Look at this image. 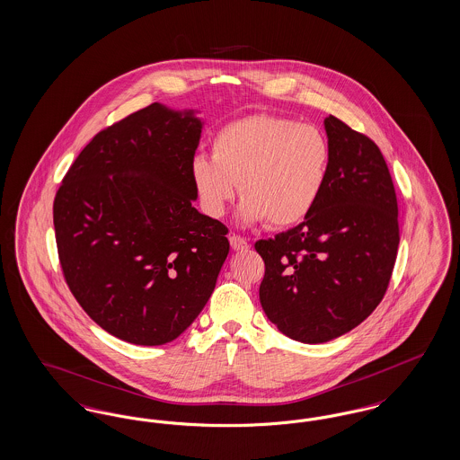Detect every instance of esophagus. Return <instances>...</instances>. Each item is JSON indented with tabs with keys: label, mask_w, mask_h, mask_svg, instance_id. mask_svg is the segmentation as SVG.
Here are the masks:
<instances>
[{
	"label": "esophagus",
	"mask_w": 460,
	"mask_h": 460,
	"mask_svg": "<svg viewBox=\"0 0 460 460\" xmlns=\"http://www.w3.org/2000/svg\"><path fill=\"white\" fill-rule=\"evenodd\" d=\"M229 243H231V248L233 250H236V252H243V250H248V241L244 240V238H241L238 234H233V236H229Z\"/></svg>",
	"instance_id": "34e87169"
}]
</instances>
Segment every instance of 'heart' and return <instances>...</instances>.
I'll list each match as a JSON object with an SVG mask.
<instances>
[{
    "label": "heart",
    "instance_id": "obj_1",
    "mask_svg": "<svg viewBox=\"0 0 460 460\" xmlns=\"http://www.w3.org/2000/svg\"><path fill=\"white\" fill-rule=\"evenodd\" d=\"M329 164L328 139L317 128L255 113L220 128L212 156L201 154L191 160V179L203 210L212 217L226 214L240 188L241 219L289 227L315 208L328 182Z\"/></svg>",
    "mask_w": 460,
    "mask_h": 460
}]
</instances>
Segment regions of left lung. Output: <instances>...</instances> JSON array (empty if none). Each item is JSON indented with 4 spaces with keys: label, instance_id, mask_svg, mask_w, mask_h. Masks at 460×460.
<instances>
[{
    "label": "left lung",
    "instance_id": "1",
    "mask_svg": "<svg viewBox=\"0 0 460 460\" xmlns=\"http://www.w3.org/2000/svg\"><path fill=\"white\" fill-rule=\"evenodd\" d=\"M328 182L302 224L255 243L265 263L261 304L291 340L326 343L366 321L394 272L398 205L377 145L340 119L324 120Z\"/></svg>",
    "mask_w": 460,
    "mask_h": 460
}]
</instances>
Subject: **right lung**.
Returning <instances> with one entry per match:
<instances>
[{
	"label": "right lung",
	"mask_w": 460,
	"mask_h": 460,
	"mask_svg": "<svg viewBox=\"0 0 460 460\" xmlns=\"http://www.w3.org/2000/svg\"><path fill=\"white\" fill-rule=\"evenodd\" d=\"M203 122L152 103L98 132L53 203L66 285L89 317L134 345L175 340L203 310L227 227L193 207Z\"/></svg>",
	"instance_id": "right-lung-1"
}]
</instances>
